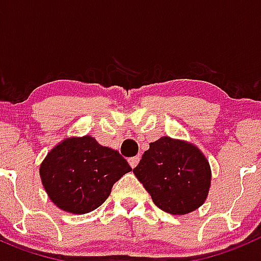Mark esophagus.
<instances>
[{"label":"esophagus","instance_id":"obj_1","mask_svg":"<svg viewBox=\"0 0 261 261\" xmlns=\"http://www.w3.org/2000/svg\"><path fill=\"white\" fill-rule=\"evenodd\" d=\"M139 160H140L139 156H135V158L128 159V164H130L131 168H135V167L138 165V163H139Z\"/></svg>","mask_w":261,"mask_h":261}]
</instances>
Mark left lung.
<instances>
[{"instance_id": "1", "label": "left lung", "mask_w": 261, "mask_h": 261, "mask_svg": "<svg viewBox=\"0 0 261 261\" xmlns=\"http://www.w3.org/2000/svg\"><path fill=\"white\" fill-rule=\"evenodd\" d=\"M134 174L153 203L172 215H184L202 206L212 182L209 160L187 140L162 137L149 143Z\"/></svg>"}]
</instances>
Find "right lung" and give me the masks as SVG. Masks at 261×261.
Masks as SVG:
<instances>
[{"label": "right lung", "mask_w": 261, "mask_h": 261, "mask_svg": "<svg viewBox=\"0 0 261 261\" xmlns=\"http://www.w3.org/2000/svg\"><path fill=\"white\" fill-rule=\"evenodd\" d=\"M130 171L118 151L85 135L65 138L56 144L40 164L39 174L59 209L87 214L102 205L113 185Z\"/></svg>", "instance_id": "1"}]
</instances>
